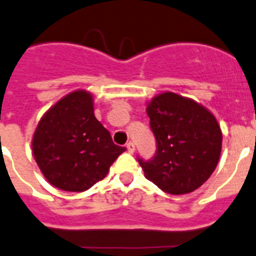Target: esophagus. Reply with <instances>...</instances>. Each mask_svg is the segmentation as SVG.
<instances>
[{"label":"esophagus","instance_id":"esophagus-1","mask_svg":"<svg viewBox=\"0 0 256 256\" xmlns=\"http://www.w3.org/2000/svg\"><path fill=\"white\" fill-rule=\"evenodd\" d=\"M126 150H128V152L134 153V150H135V146H134V143H131V142H128V143L126 144Z\"/></svg>","mask_w":256,"mask_h":256}]
</instances>
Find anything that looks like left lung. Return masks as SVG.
I'll return each instance as SVG.
<instances>
[{
    "label": "left lung",
    "instance_id": "1",
    "mask_svg": "<svg viewBox=\"0 0 256 256\" xmlns=\"http://www.w3.org/2000/svg\"><path fill=\"white\" fill-rule=\"evenodd\" d=\"M146 114L157 142L152 160H138L146 179L170 194L200 188L214 172L222 152L223 135L214 114L170 91L153 98Z\"/></svg>",
    "mask_w": 256,
    "mask_h": 256
}]
</instances>
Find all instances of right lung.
I'll use <instances>...</instances> for the list:
<instances>
[{"label":"right lung","mask_w":256,"mask_h":256,"mask_svg":"<svg viewBox=\"0 0 256 256\" xmlns=\"http://www.w3.org/2000/svg\"><path fill=\"white\" fill-rule=\"evenodd\" d=\"M34 160L51 186L84 192L104 179L125 146H116L94 114L92 95L76 90L42 116L32 139Z\"/></svg>","instance_id":"right-lung-1"}]
</instances>
